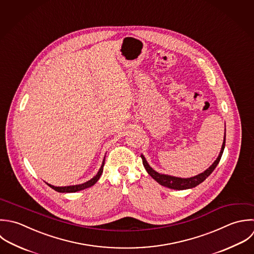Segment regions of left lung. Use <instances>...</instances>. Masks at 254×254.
<instances>
[{
  "label": "left lung",
  "instance_id": "left-lung-1",
  "mask_svg": "<svg viewBox=\"0 0 254 254\" xmlns=\"http://www.w3.org/2000/svg\"><path fill=\"white\" fill-rule=\"evenodd\" d=\"M226 127V126H225ZM225 145H226V127H225V136H224V141H223V145L220 151V154L218 156V158L215 160V162L207 169L205 170L203 173H200L194 177H190V178H180V177H175V176H171V175H167V174H161L158 173L157 171H155L153 168L150 167V165L147 163L145 157L143 156V154L140 155L141 159H142V163L144 168L146 169L147 173L160 185L167 187L169 189H174V190H186V189H191L194 188L196 186H198L199 184H201L202 182H204L211 174L212 172L215 170V168L217 167V165L219 164L224 149H225Z\"/></svg>",
  "mask_w": 254,
  "mask_h": 254
}]
</instances>
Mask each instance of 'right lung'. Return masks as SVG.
I'll return each instance as SVG.
<instances>
[{"instance_id": "1", "label": "right lung", "mask_w": 254, "mask_h": 254, "mask_svg": "<svg viewBox=\"0 0 254 254\" xmlns=\"http://www.w3.org/2000/svg\"><path fill=\"white\" fill-rule=\"evenodd\" d=\"M106 157V156H105ZM105 157H104V160H103V163L101 165V168L99 169L98 173L92 178L90 179L89 181L83 183V184H79V185H72V186H65V187H56V186H53V185H50L48 183H46L50 188H52L53 190L59 192V193H75V192H78V191H81V190H84L86 188H89L91 186H93L94 184H96V182L100 179V176L102 175L103 173V168H104V165H105Z\"/></svg>"}]
</instances>
